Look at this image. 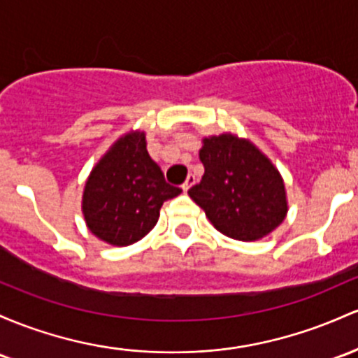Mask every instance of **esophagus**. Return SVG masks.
<instances>
[{
  "mask_svg": "<svg viewBox=\"0 0 358 358\" xmlns=\"http://www.w3.org/2000/svg\"><path fill=\"white\" fill-rule=\"evenodd\" d=\"M194 183H195V176H194V175H188V178L185 180V183H183V185H182L183 192H188V190H190V187L194 185Z\"/></svg>",
  "mask_w": 358,
  "mask_h": 358,
  "instance_id": "obj_1",
  "label": "esophagus"
}]
</instances>
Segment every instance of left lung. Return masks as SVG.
Returning a JSON list of instances; mask_svg holds the SVG:
<instances>
[{"label":"left lung","instance_id":"left-lung-1","mask_svg":"<svg viewBox=\"0 0 358 358\" xmlns=\"http://www.w3.org/2000/svg\"><path fill=\"white\" fill-rule=\"evenodd\" d=\"M199 158L206 171L188 195L219 233L257 241L284 222L289 210L284 178L250 139L231 132L203 137Z\"/></svg>","mask_w":358,"mask_h":358}]
</instances>
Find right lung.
<instances>
[{
  "instance_id": "right-lung-1",
  "label": "right lung",
  "mask_w": 358,
  "mask_h": 358,
  "mask_svg": "<svg viewBox=\"0 0 358 358\" xmlns=\"http://www.w3.org/2000/svg\"><path fill=\"white\" fill-rule=\"evenodd\" d=\"M180 194L182 188L168 185L149 156L146 134L131 131L93 166L85 183L81 210L98 239L112 246H129L156 226L164 200Z\"/></svg>"
}]
</instances>
